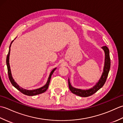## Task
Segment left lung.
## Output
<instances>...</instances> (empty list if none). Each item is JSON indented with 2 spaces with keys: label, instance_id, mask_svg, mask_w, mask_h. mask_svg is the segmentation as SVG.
Instances as JSON below:
<instances>
[{
  "label": "left lung",
  "instance_id": "left-lung-1",
  "mask_svg": "<svg viewBox=\"0 0 123 123\" xmlns=\"http://www.w3.org/2000/svg\"><path fill=\"white\" fill-rule=\"evenodd\" d=\"M101 48L103 49V50L105 52V64H104L103 72L102 74L101 77L99 79V81L96 83V85L93 86V87L88 90H82L80 89H77L71 86V83L70 82L69 78L68 79V83H69V87L70 91L71 92L75 94V95H78L80 97H87L90 96L92 95L93 94L96 92L98 90L103 87V86L105 84L107 78L108 73L110 70L111 68V59L110 55H109V51L108 48L106 46H104L101 47Z\"/></svg>",
  "mask_w": 123,
  "mask_h": 123
}]
</instances>
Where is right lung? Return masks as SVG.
Returning a JSON list of instances; mask_svg holds the SVG:
<instances>
[{
    "instance_id": "obj_1",
    "label": "right lung",
    "mask_w": 123,
    "mask_h": 123,
    "mask_svg": "<svg viewBox=\"0 0 123 123\" xmlns=\"http://www.w3.org/2000/svg\"><path fill=\"white\" fill-rule=\"evenodd\" d=\"M13 41H14V40H13L11 42V43H10V45L9 46V52H8V54H7V58H6V64H7V70H8V77H9V79L10 82H11L12 85L14 86L15 88H16L17 90H18L22 93H23V94H24V95H26L32 96L37 95H38V94L42 93L44 92L45 91H46L47 90V89H48L49 84V82H50V80H51L52 75V74H53L54 71H55V70L56 69V68H54L51 72L50 74H49V77L48 78V81H47L45 85L43 86L42 87L38 89H34V90H26V89H25L23 88L22 87H20L19 85H17V83L15 81V80L12 78L11 71H10V68L9 54H10V46H11L12 43Z\"/></svg>"
}]
</instances>
